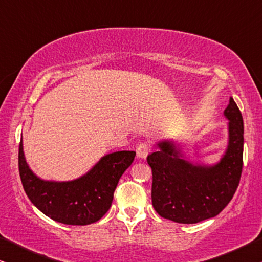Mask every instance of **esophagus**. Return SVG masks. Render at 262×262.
Listing matches in <instances>:
<instances>
[{"label":"esophagus","mask_w":262,"mask_h":262,"mask_svg":"<svg viewBox=\"0 0 262 262\" xmlns=\"http://www.w3.org/2000/svg\"><path fill=\"white\" fill-rule=\"evenodd\" d=\"M150 151H151V144L148 142L139 143L137 148H136V152H137V156L139 159H145Z\"/></svg>","instance_id":"34e87169"}]
</instances>
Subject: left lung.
Listing matches in <instances>:
<instances>
[{"instance_id":"8db88e82","label":"left lung","mask_w":262,"mask_h":262,"mask_svg":"<svg viewBox=\"0 0 262 262\" xmlns=\"http://www.w3.org/2000/svg\"><path fill=\"white\" fill-rule=\"evenodd\" d=\"M224 114L229 119V145L216 166H193L170 142L159 143V151L148 156L151 202L161 217L177 223H198L217 216L230 203L242 174L243 119L232 98Z\"/></svg>"}]
</instances>
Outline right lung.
Here are the masks:
<instances>
[{
    "instance_id": "obj_1",
    "label": "right lung",
    "mask_w": 262,
    "mask_h": 262,
    "mask_svg": "<svg viewBox=\"0 0 262 262\" xmlns=\"http://www.w3.org/2000/svg\"><path fill=\"white\" fill-rule=\"evenodd\" d=\"M135 156V151L125 150L108 154L77 180L44 181L28 168L20 141V179L31 202L51 220L68 225H87L98 222L110 210L119 179Z\"/></svg>"
}]
</instances>
